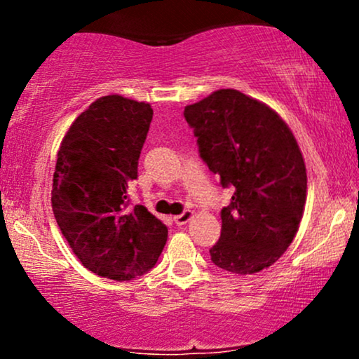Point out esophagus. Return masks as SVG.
Returning a JSON list of instances; mask_svg holds the SVG:
<instances>
[{"mask_svg":"<svg viewBox=\"0 0 359 359\" xmlns=\"http://www.w3.org/2000/svg\"><path fill=\"white\" fill-rule=\"evenodd\" d=\"M192 216H194L192 211H184L182 214H179V216H175L174 221H175V224L182 226V224H185V222H187V221H191Z\"/></svg>","mask_w":359,"mask_h":359,"instance_id":"1","label":"esophagus"}]
</instances>
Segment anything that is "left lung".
<instances>
[{
    "label": "left lung",
    "mask_w": 359,
    "mask_h": 359,
    "mask_svg": "<svg viewBox=\"0 0 359 359\" xmlns=\"http://www.w3.org/2000/svg\"><path fill=\"white\" fill-rule=\"evenodd\" d=\"M201 158L233 185L221 211V238L209 250L219 269L251 275L269 269L299 231L307 197L302 151L287 123L236 89L214 90L185 106Z\"/></svg>",
    "instance_id": "left-lung-1"
}]
</instances>
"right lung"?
Returning <instances> with one entry per match:
<instances>
[{
    "instance_id": "add662e5",
    "label": "right lung",
    "mask_w": 359,
    "mask_h": 359,
    "mask_svg": "<svg viewBox=\"0 0 359 359\" xmlns=\"http://www.w3.org/2000/svg\"><path fill=\"white\" fill-rule=\"evenodd\" d=\"M151 118L148 102L102 96L76 118L57 154V224L86 269L118 282L154 269L167 243L162 221L140 204L128 208Z\"/></svg>"
}]
</instances>
